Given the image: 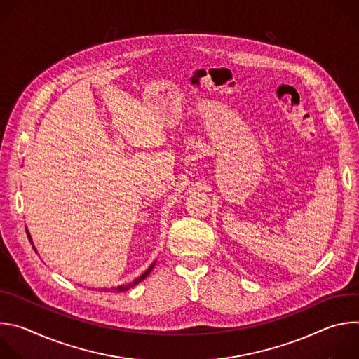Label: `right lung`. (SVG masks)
I'll list each match as a JSON object with an SVG mask.
<instances>
[{
    "label": "right lung",
    "instance_id": "add662e5",
    "mask_svg": "<svg viewBox=\"0 0 359 359\" xmlns=\"http://www.w3.org/2000/svg\"><path fill=\"white\" fill-rule=\"evenodd\" d=\"M27 234H28V238L31 240V237H29V233H27ZM31 243H32V241H31ZM153 267H155V264H151V266H150V267H149V269H147V270H146V271H144V273H143V274H142L139 278L133 280V281H132V283H129L128 285H122V287H118V288H112V291H125V290H129L130 287L136 285V284H137V283H140L143 278H146V277H147V274L151 271V269H153ZM105 291H111V290H105Z\"/></svg>",
    "mask_w": 359,
    "mask_h": 359
}]
</instances>
